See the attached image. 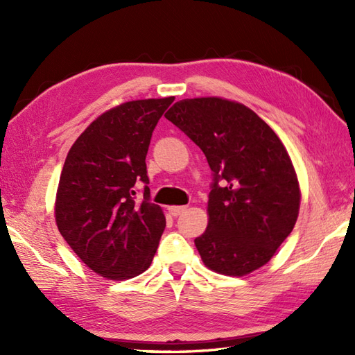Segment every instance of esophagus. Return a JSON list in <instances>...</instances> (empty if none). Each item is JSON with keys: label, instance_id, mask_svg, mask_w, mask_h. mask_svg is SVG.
Returning a JSON list of instances; mask_svg holds the SVG:
<instances>
[{"label": "esophagus", "instance_id": "34e87169", "mask_svg": "<svg viewBox=\"0 0 355 355\" xmlns=\"http://www.w3.org/2000/svg\"><path fill=\"white\" fill-rule=\"evenodd\" d=\"M186 209H187V206H171L168 210L172 216H178V215H182Z\"/></svg>", "mask_w": 355, "mask_h": 355}]
</instances>
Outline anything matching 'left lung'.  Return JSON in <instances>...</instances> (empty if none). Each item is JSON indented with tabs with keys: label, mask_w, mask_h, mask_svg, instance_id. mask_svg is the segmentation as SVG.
<instances>
[{
	"label": "left lung",
	"mask_w": 355,
	"mask_h": 355,
	"mask_svg": "<svg viewBox=\"0 0 355 355\" xmlns=\"http://www.w3.org/2000/svg\"><path fill=\"white\" fill-rule=\"evenodd\" d=\"M164 117L200 146L214 172L207 229L195 239L205 266L238 277L266 266L300 207L299 180L281 139L254 111L223 97L183 99Z\"/></svg>",
	"instance_id": "8db88e82"
}]
</instances>
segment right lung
Instances as JSON below:
<instances>
[{
	"label": "right lung",
	"instance_id": "obj_1",
	"mask_svg": "<svg viewBox=\"0 0 355 355\" xmlns=\"http://www.w3.org/2000/svg\"><path fill=\"white\" fill-rule=\"evenodd\" d=\"M175 97L120 103L73 143L59 178L55 220L64 239L94 273L111 281L148 270L166 227L163 209L135 200L148 184L146 154L158 120Z\"/></svg>",
	"mask_w": 355,
	"mask_h": 355
}]
</instances>
